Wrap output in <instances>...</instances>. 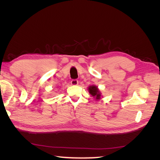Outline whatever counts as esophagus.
Here are the masks:
<instances>
[{"label":"esophagus","mask_w":160,"mask_h":160,"mask_svg":"<svg viewBox=\"0 0 160 160\" xmlns=\"http://www.w3.org/2000/svg\"><path fill=\"white\" fill-rule=\"evenodd\" d=\"M78 83H79V81L77 79H72L71 81V84L72 85H77Z\"/></svg>","instance_id":"1"}]
</instances>
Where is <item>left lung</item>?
<instances>
[{
    "label": "left lung",
    "instance_id": "left-lung-1",
    "mask_svg": "<svg viewBox=\"0 0 160 160\" xmlns=\"http://www.w3.org/2000/svg\"><path fill=\"white\" fill-rule=\"evenodd\" d=\"M89 92L90 93V94L93 96V97H95L97 99H100V93H99L98 91V88H97L95 86H91L89 88Z\"/></svg>",
    "mask_w": 160,
    "mask_h": 160
}]
</instances>
